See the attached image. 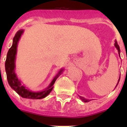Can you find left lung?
<instances>
[{"instance_id": "8db88e82", "label": "left lung", "mask_w": 127, "mask_h": 127, "mask_svg": "<svg viewBox=\"0 0 127 127\" xmlns=\"http://www.w3.org/2000/svg\"><path fill=\"white\" fill-rule=\"evenodd\" d=\"M114 46H116V48H117L118 51V53L120 54V46H119V45H118V43H117V42H116H116H115V43H114ZM120 79H119L117 85H118V84L119 81H120ZM80 98L82 100H83V101L85 102H90L91 100L86 99V98H84V97H81V96H80Z\"/></svg>"}]
</instances>
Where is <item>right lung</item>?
<instances>
[{
    "instance_id": "1",
    "label": "right lung",
    "mask_w": 127,
    "mask_h": 127,
    "mask_svg": "<svg viewBox=\"0 0 127 127\" xmlns=\"http://www.w3.org/2000/svg\"><path fill=\"white\" fill-rule=\"evenodd\" d=\"M23 32V30H20L16 33L14 38H13V45L9 48L7 54V58L5 63V71H6L7 79V81L11 86L16 92L23 98H32V99H41L46 97L48 94L52 91L56 79L58 77V75L61 72V70L59 72L58 75H57L53 81L51 82V85L47 88L46 90L42 91L41 92H32L29 90L26 89L24 86H22V84L20 83V81H18L17 77L16 76L14 72V67H15V58L16 54V48H17L18 42L20 37L22 35V33Z\"/></svg>"
}]
</instances>
